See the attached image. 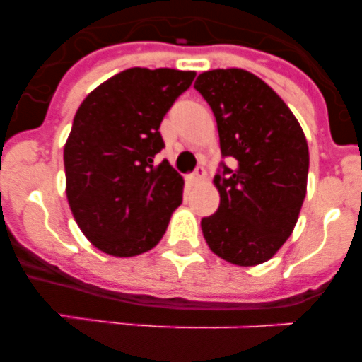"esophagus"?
Instances as JSON below:
<instances>
[{
    "label": "esophagus",
    "mask_w": 362,
    "mask_h": 362,
    "mask_svg": "<svg viewBox=\"0 0 362 362\" xmlns=\"http://www.w3.org/2000/svg\"><path fill=\"white\" fill-rule=\"evenodd\" d=\"M204 175H206V172H204L203 166H197V170L190 175V183H201V181H204Z\"/></svg>",
    "instance_id": "34e87169"
}]
</instances>
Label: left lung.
<instances>
[{
  "label": "left lung",
  "instance_id": "8db88e82",
  "mask_svg": "<svg viewBox=\"0 0 362 362\" xmlns=\"http://www.w3.org/2000/svg\"><path fill=\"white\" fill-rule=\"evenodd\" d=\"M194 88L216 116L221 153L235 161L214 177L221 201L201 221L204 239L232 264L267 263L292 235L305 201V132L283 99L248 70H209Z\"/></svg>",
  "mask_w": 362,
  "mask_h": 362
}]
</instances>
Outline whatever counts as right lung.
<instances>
[{
    "label": "right lung",
    "instance_id": "obj_1",
    "mask_svg": "<svg viewBox=\"0 0 362 362\" xmlns=\"http://www.w3.org/2000/svg\"><path fill=\"white\" fill-rule=\"evenodd\" d=\"M196 78L192 70L134 66L83 99L63 150L66 199L85 238L114 257L152 250L183 201L159 124Z\"/></svg>",
    "mask_w": 362,
    "mask_h": 362
}]
</instances>
